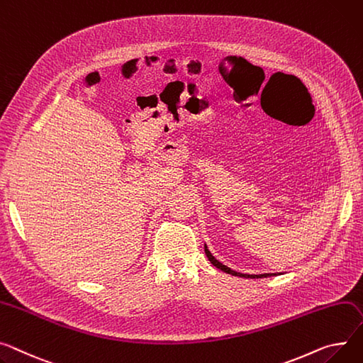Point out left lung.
Instances as JSON below:
<instances>
[{"mask_svg": "<svg viewBox=\"0 0 363 363\" xmlns=\"http://www.w3.org/2000/svg\"><path fill=\"white\" fill-rule=\"evenodd\" d=\"M204 251H206V255H207V258L210 259V262L214 265V267H217V269H220L222 272H225V273H228V274H232V276H238V277H251V279H262V277H269V276H276V274H242V273H238V272H233V270H230L229 267H226V265H223L222 262H219L217 261L211 254H210V251L207 250V247L204 245Z\"/></svg>", "mask_w": 363, "mask_h": 363, "instance_id": "1", "label": "left lung"}]
</instances>
